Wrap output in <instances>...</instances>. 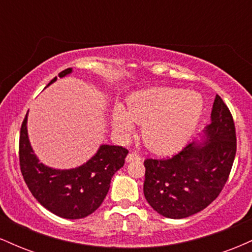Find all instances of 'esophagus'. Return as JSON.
<instances>
[{"instance_id": "obj_1", "label": "esophagus", "mask_w": 252, "mask_h": 252, "mask_svg": "<svg viewBox=\"0 0 252 252\" xmlns=\"http://www.w3.org/2000/svg\"><path fill=\"white\" fill-rule=\"evenodd\" d=\"M141 160V156L136 153H129L128 156L126 158V162H132V161H140Z\"/></svg>"}]
</instances>
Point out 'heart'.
Returning <instances> with one entry per match:
<instances>
[{"label":"heart","instance_id":"b5f03b06","mask_svg":"<svg viewBox=\"0 0 252 252\" xmlns=\"http://www.w3.org/2000/svg\"><path fill=\"white\" fill-rule=\"evenodd\" d=\"M204 108L201 96L194 91L155 88L136 92L126 100V108L112 111V126L120 134H128L134 123L142 124L141 137L152 152L170 153L180 149L198 126Z\"/></svg>","mask_w":252,"mask_h":252}]
</instances>
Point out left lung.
<instances>
[{
    "label": "left lung",
    "mask_w": 252,
    "mask_h": 252,
    "mask_svg": "<svg viewBox=\"0 0 252 252\" xmlns=\"http://www.w3.org/2000/svg\"><path fill=\"white\" fill-rule=\"evenodd\" d=\"M232 115L217 94L211 123L198 141L167 158H147L143 193L158 215L181 219L212 202L226 184L236 156Z\"/></svg>",
    "instance_id": "obj_1"
}]
</instances>
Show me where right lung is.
Returning a JSON list of instances; mask_svg holds the SVG:
<instances>
[{"label":"right lung","mask_w":252,"mask_h":252,"mask_svg":"<svg viewBox=\"0 0 252 252\" xmlns=\"http://www.w3.org/2000/svg\"><path fill=\"white\" fill-rule=\"evenodd\" d=\"M72 73V68L59 77ZM57 77L47 86L53 84ZM26 115L20 131V167L26 185L45 209L66 219H82L94 213L108 194L111 178L122 168L128 150L120 146L102 144L97 153L82 166L56 169L41 163L34 154L27 130Z\"/></svg>","instance_id":"add662e5"}]
</instances>
